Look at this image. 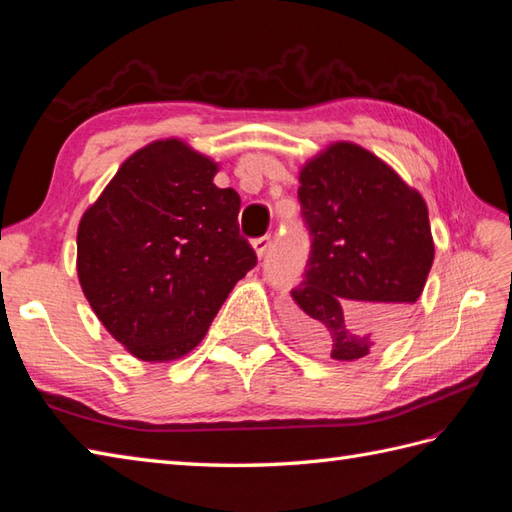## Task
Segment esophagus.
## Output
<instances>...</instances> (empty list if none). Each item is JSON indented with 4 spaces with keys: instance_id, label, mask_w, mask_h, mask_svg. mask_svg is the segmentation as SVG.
Masks as SVG:
<instances>
[{
    "instance_id": "obj_1",
    "label": "esophagus",
    "mask_w": 512,
    "mask_h": 512,
    "mask_svg": "<svg viewBox=\"0 0 512 512\" xmlns=\"http://www.w3.org/2000/svg\"><path fill=\"white\" fill-rule=\"evenodd\" d=\"M253 248H255V255L262 259L264 255H266V250H268V246H270V237H257V239H253Z\"/></svg>"
}]
</instances>
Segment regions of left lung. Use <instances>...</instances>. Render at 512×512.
Here are the masks:
<instances>
[{
  "instance_id": "obj_1",
  "label": "left lung",
  "mask_w": 512,
  "mask_h": 512,
  "mask_svg": "<svg viewBox=\"0 0 512 512\" xmlns=\"http://www.w3.org/2000/svg\"><path fill=\"white\" fill-rule=\"evenodd\" d=\"M312 235L288 323L310 350L356 361L402 330L436 257L429 209L385 160L336 140L299 171Z\"/></svg>"
}]
</instances>
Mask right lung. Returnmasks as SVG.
<instances>
[{
	"label": "right lung",
	"instance_id": "1",
	"mask_svg": "<svg viewBox=\"0 0 512 512\" xmlns=\"http://www.w3.org/2000/svg\"><path fill=\"white\" fill-rule=\"evenodd\" d=\"M220 165L182 138L134 151L85 209L76 275L90 308L138 361L169 363L198 345L257 257L239 235V195Z\"/></svg>",
	"mask_w": 512,
	"mask_h": 512
}]
</instances>
